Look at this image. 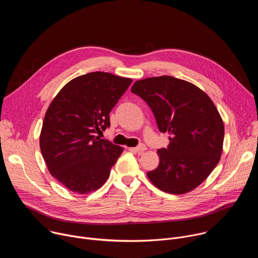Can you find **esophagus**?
<instances>
[{
    "instance_id": "obj_1",
    "label": "esophagus",
    "mask_w": 258,
    "mask_h": 258,
    "mask_svg": "<svg viewBox=\"0 0 258 258\" xmlns=\"http://www.w3.org/2000/svg\"><path fill=\"white\" fill-rule=\"evenodd\" d=\"M146 149H147V147H146L145 145H143V144H141V145H139V146L135 147V148H131V150H132V151L137 152L138 154H142Z\"/></svg>"
}]
</instances>
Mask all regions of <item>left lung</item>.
Here are the masks:
<instances>
[{"label": "left lung", "mask_w": 258, "mask_h": 258, "mask_svg": "<svg viewBox=\"0 0 258 258\" xmlns=\"http://www.w3.org/2000/svg\"><path fill=\"white\" fill-rule=\"evenodd\" d=\"M131 91L151 108L158 130L170 135L167 148L158 150L157 168L147 175L163 192L192 191L223 152L225 127L215 105L193 84L168 76L137 81Z\"/></svg>", "instance_id": "left-lung-1"}]
</instances>
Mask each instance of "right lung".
<instances>
[{
  "mask_svg": "<svg viewBox=\"0 0 258 258\" xmlns=\"http://www.w3.org/2000/svg\"><path fill=\"white\" fill-rule=\"evenodd\" d=\"M132 84L108 72H90L66 84L50 104L40 146L51 174L72 192L101 188L122 148L99 136L110 111Z\"/></svg>",
  "mask_w": 258,
  "mask_h": 258,
  "instance_id": "right-lung-1",
  "label": "right lung"
}]
</instances>
